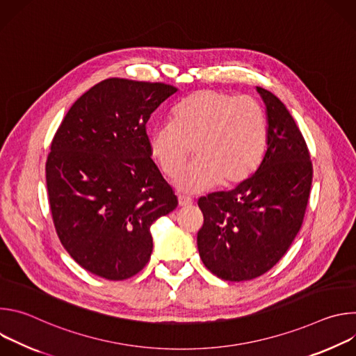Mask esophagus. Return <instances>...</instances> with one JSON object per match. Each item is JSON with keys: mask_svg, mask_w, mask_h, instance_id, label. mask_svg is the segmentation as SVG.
<instances>
[{"mask_svg": "<svg viewBox=\"0 0 356 356\" xmlns=\"http://www.w3.org/2000/svg\"><path fill=\"white\" fill-rule=\"evenodd\" d=\"M191 204H193V200L190 197L179 195V206L180 207H187V206H191Z\"/></svg>", "mask_w": 356, "mask_h": 356, "instance_id": "1", "label": "esophagus"}]
</instances>
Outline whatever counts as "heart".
I'll return each mask as SVG.
<instances>
[{
	"label": "heart",
	"mask_w": 356,
	"mask_h": 356,
	"mask_svg": "<svg viewBox=\"0 0 356 356\" xmlns=\"http://www.w3.org/2000/svg\"><path fill=\"white\" fill-rule=\"evenodd\" d=\"M268 145V120L255 99L220 90H201L173 110L172 121L149 132L150 155L175 176L194 150L195 161L176 179L184 193H201L218 183L232 187L258 169Z\"/></svg>",
	"instance_id": "1"
}]
</instances>
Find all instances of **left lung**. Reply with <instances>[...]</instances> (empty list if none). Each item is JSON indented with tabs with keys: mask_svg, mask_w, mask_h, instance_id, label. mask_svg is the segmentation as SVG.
I'll return each instance as SVG.
<instances>
[{
	"mask_svg": "<svg viewBox=\"0 0 356 356\" xmlns=\"http://www.w3.org/2000/svg\"><path fill=\"white\" fill-rule=\"evenodd\" d=\"M266 107L268 147L257 172L231 191L198 200L202 264L222 280L255 279L272 269L300 231L313 180L310 154L282 101L257 87Z\"/></svg>",
	"mask_w": 356,
	"mask_h": 356,
	"instance_id": "8db88e82",
	"label": "left lung"
}]
</instances>
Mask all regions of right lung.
<instances>
[{"label": "right lung", "mask_w": 356, "mask_h": 356, "mask_svg": "<svg viewBox=\"0 0 356 356\" xmlns=\"http://www.w3.org/2000/svg\"><path fill=\"white\" fill-rule=\"evenodd\" d=\"M177 92L163 83L107 79L62 121L46 162L58 236L86 270L125 280L150 259V225L177 197L150 159L146 122Z\"/></svg>", "instance_id": "right-lung-1"}]
</instances>
